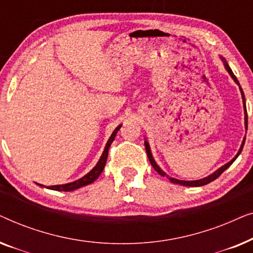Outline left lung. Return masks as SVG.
I'll list each match as a JSON object with an SVG mask.
<instances>
[{"label": "left lung", "instance_id": "left-lung-1", "mask_svg": "<svg viewBox=\"0 0 253 253\" xmlns=\"http://www.w3.org/2000/svg\"><path fill=\"white\" fill-rule=\"evenodd\" d=\"M221 60L223 61V64H224V68H226V70L229 72V75L231 76V78L234 79V82L236 83V84H238V86H240V83H238V81H237V78L235 77V75H234V72L231 71V69H230V67L229 65H228V63L226 62V60H224V58H222L221 57ZM240 89H241V93H242V99H243V106H244V119H245V129L248 130V114H247V106H245V98H244V93H243V89H242V87L240 86ZM244 143H245V138L243 139V143H242V145H241V148L240 150H238V153L235 155V158L233 159V160H230L229 162H228V164H226L224 166H222V167L221 168H219L217 169V170H215L213 172V174H211L210 176H207V177H205V178H202V179H197V181H181V179H177V178H172V177H169V176L166 174V172L162 170V169L159 167V166L157 165V162L154 161V159H153V157H152V153H151V148H150V145H148V143H147V140H145V148H146V153H147V157H148V160H150V162H151V165L153 166V168L155 169V170H157L159 174H160L161 176H167V177L169 178V181L170 182H172V183H175V184H179V185H184V186H202V185H206V184H209V183H211L212 181H214V179H216L217 177H219V176L222 174V172L226 170L227 168H229L230 166H231V164H233V162L236 160L237 159V157L238 155L241 154V152H242V150H243V146H244Z\"/></svg>", "mask_w": 253, "mask_h": 253}]
</instances>
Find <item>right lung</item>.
<instances>
[{"label":"right lung","mask_w":253,"mask_h":253,"mask_svg":"<svg viewBox=\"0 0 253 253\" xmlns=\"http://www.w3.org/2000/svg\"><path fill=\"white\" fill-rule=\"evenodd\" d=\"M121 126H119L115 130L113 131L112 136H110L108 141H107L106 147H105V150H103V153L101 155V158L99 159L98 164L95 165V167L93 168L91 171L87 172V174H86L85 176H83L82 178H79V179H77V181H75V182L67 183V184H62V185L47 186V189L56 190V191H74V190H76V189H79V188H82V186L88 185V184H91V183L94 182L95 179L99 177L100 174H101V172H102L103 168H105L107 158H108V150H109L110 145H112V143L114 141V139H115V136H116L117 131L120 130ZM39 185L40 186H43L42 184H39Z\"/></svg>","instance_id":"right-lung-1"}]
</instances>
